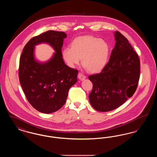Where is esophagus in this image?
<instances>
[{
    "label": "esophagus",
    "instance_id": "1",
    "mask_svg": "<svg viewBox=\"0 0 157 157\" xmlns=\"http://www.w3.org/2000/svg\"><path fill=\"white\" fill-rule=\"evenodd\" d=\"M78 78H79L81 81H83V80H84V79L86 78V76L83 75V74L81 73V72H79V74H78Z\"/></svg>",
    "mask_w": 157,
    "mask_h": 157
}]
</instances>
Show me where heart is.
I'll return each instance as SVG.
<instances>
[{
	"instance_id": "b5f03b06",
	"label": "heart",
	"mask_w": 157,
	"mask_h": 157,
	"mask_svg": "<svg viewBox=\"0 0 157 157\" xmlns=\"http://www.w3.org/2000/svg\"><path fill=\"white\" fill-rule=\"evenodd\" d=\"M71 47L62 51V58L67 66L74 67L82 58V64L90 73H97L106 66L109 54V47L106 41L85 35L75 38Z\"/></svg>"
}]
</instances>
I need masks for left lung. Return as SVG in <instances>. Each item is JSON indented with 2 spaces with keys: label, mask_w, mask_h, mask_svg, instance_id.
<instances>
[{
  "label": "left lung",
  "mask_w": 157,
  "mask_h": 157,
  "mask_svg": "<svg viewBox=\"0 0 157 157\" xmlns=\"http://www.w3.org/2000/svg\"><path fill=\"white\" fill-rule=\"evenodd\" d=\"M109 62L102 72L89 76L93 88L90 103L98 111H111L123 104L136 90L140 76V60L128 39L120 32Z\"/></svg>",
  "instance_id": "1"
}]
</instances>
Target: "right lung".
<instances>
[{
	"label": "right lung",
	"instance_id": "add662e5",
	"mask_svg": "<svg viewBox=\"0 0 157 157\" xmlns=\"http://www.w3.org/2000/svg\"><path fill=\"white\" fill-rule=\"evenodd\" d=\"M67 34L48 30L32 37L25 46L19 60V81L30 105L42 113L56 112L65 104L69 88L77 82L78 71L67 67L62 48ZM47 43L54 49L53 58L40 63L34 57V47Z\"/></svg>",
	"mask_w": 157,
	"mask_h": 157
}]
</instances>
